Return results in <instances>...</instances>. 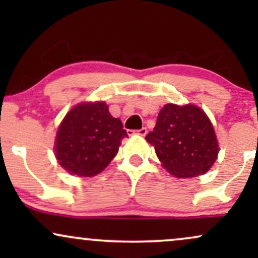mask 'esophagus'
Segmentation results:
<instances>
[{
	"instance_id": "34e87169",
	"label": "esophagus",
	"mask_w": 258,
	"mask_h": 258,
	"mask_svg": "<svg viewBox=\"0 0 258 258\" xmlns=\"http://www.w3.org/2000/svg\"><path fill=\"white\" fill-rule=\"evenodd\" d=\"M130 132H131V131H130ZM133 133H137V135H139V136H143V137H144V136H146L147 133H148V130L146 128V127H143V128L138 130V131H135Z\"/></svg>"
}]
</instances>
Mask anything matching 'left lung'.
<instances>
[{
  "mask_svg": "<svg viewBox=\"0 0 258 258\" xmlns=\"http://www.w3.org/2000/svg\"><path fill=\"white\" fill-rule=\"evenodd\" d=\"M146 139L162 166L178 178L206 173L220 152L211 121L193 104L165 105Z\"/></svg>",
  "mask_w": 258,
  "mask_h": 258,
  "instance_id": "1",
  "label": "left lung"
}]
</instances>
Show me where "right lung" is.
Wrapping results in <instances>:
<instances>
[{
	"mask_svg": "<svg viewBox=\"0 0 258 258\" xmlns=\"http://www.w3.org/2000/svg\"><path fill=\"white\" fill-rule=\"evenodd\" d=\"M125 137L122 122L111 116L104 102L81 103L65 115L59 126L55 158L69 173L93 177L110 164Z\"/></svg>",
	"mask_w": 258,
	"mask_h": 258,
	"instance_id": "add662e5",
	"label": "right lung"
}]
</instances>
